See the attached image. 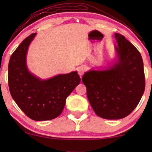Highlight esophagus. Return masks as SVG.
<instances>
[{
  "mask_svg": "<svg viewBox=\"0 0 152 152\" xmlns=\"http://www.w3.org/2000/svg\"><path fill=\"white\" fill-rule=\"evenodd\" d=\"M86 71V67H84V66H80V67L78 68V74L81 76L84 74V72Z\"/></svg>",
  "mask_w": 152,
  "mask_h": 152,
  "instance_id": "1",
  "label": "esophagus"
}]
</instances>
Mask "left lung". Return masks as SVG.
Wrapping results in <instances>:
<instances>
[{
	"mask_svg": "<svg viewBox=\"0 0 152 152\" xmlns=\"http://www.w3.org/2000/svg\"><path fill=\"white\" fill-rule=\"evenodd\" d=\"M118 61L104 71L90 70L82 77L94 112L106 119H120L137 107L145 89L144 64L139 51L115 34Z\"/></svg>",
	"mask_w": 152,
	"mask_h": 152,
	"instance_id": "obj_1",
	"label": "left lung"
}]
</instances>
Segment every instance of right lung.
<instances>
[{"label": "right lung", "instance_id": "obj_1", "mask_svg": "<svg viewBox=\"0 0 152 152\" xmlns=\"http://www.w3.org/2000/svg\"><path fill=\"white\" fill-rule=\"evenodd\" d=\"M36 34L26 38L10 58L8 86L18 107L35 121L55 118L61 114L66 99L81 78L77 71L41 80L31 74L26 66L28 48Z\"/></svg>", "mask_w": 152, "mask_h": 152}]
</instances>
